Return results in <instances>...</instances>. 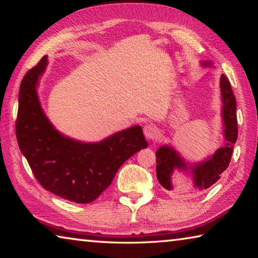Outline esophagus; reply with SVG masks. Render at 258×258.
<instances>
[{
	"mask_svg": "<svg viewBox=\"0 0 258 258\" xmlns=\"http://www.w3.org/2000/svg\"><path fill=\"white\" fill-rule=\"evenodd\" d=\"M143 133L148 140H152L157 134V128L154 124H147L143 126Z\"/></svg>",
	"mask_w": 258,
	"mask_h": 258,
	"instance_id": "esophagus-1",
	"label": "esophagus"
}]
</instances>
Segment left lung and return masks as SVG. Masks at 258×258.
Instances as JSON below:
<instances>
[{
  "mask_svg": "<svg viewBox=\"0 0 258 258\" xmlns=\"http://www.w3.org/2000/svg\"><path fill=\"white\" fill-rule=\"evenodd\" d=\"M200 63L203 67H214L212 61H200ZM220 89L221 100L223 103L222 104V120H223L224 145L214 151V154L208 155L206 158L200 161H195V163L186 160L171 145L160 146L156 151V172L157 178L161 186L166 190H173L172 177L175 171L189 175L195 189L205 190L220 180L221 174L228 168L234 143L238 138V123L237 115H235L237 103H235L230 82L223 74L220 78Z\"/></svg>",
  "mask_w": 258,
  "mask_h": 258,
  "instance_id": "left-lung-1",
  "label": "left lung"
}]
</instances>
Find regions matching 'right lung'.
Listing matches in <instances>:
<instances>
[{
    "mask_svg": "<svg viewBox=\"0 0 258 258\" xmlns=\"http://www.w3.org/2000/svg\"><path fill=\"white\" fill-rule=\"evenodd\" d=\"M47 63L44 55L21 81L16 124L18 146L45 190L69 202L91 203L111 184L120 166L147 148L148 142L140 125L98 142L80 141L56 130L37 93Z\"/></svg>",
    "mask_w": 258,
    "mask_h": 258,
    "instance_id": "add662e5",
    "label": "right lung"
}]
</instances>
